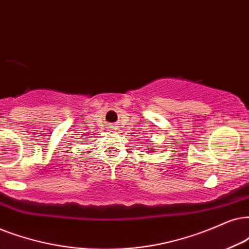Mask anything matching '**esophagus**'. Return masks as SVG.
<instances>
[{"instance_id":"34e87169","label":"esophagus","mask_w":249,"mask_h":249,"mask_svg":"<svg viewBox=\"0 0 249 249\" xmlns=\"http://www.w3.org/2000/svg\"><path fill=\"white\" fill-rule=\"evenodd\" d=\"M110 127H111V128H110V130H115L116 126H110Z\"/></svg>"}]
</instances>
